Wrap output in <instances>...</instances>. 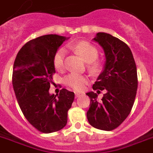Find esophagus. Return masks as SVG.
<instances>
[{
    "instance_id": "obj_1",
    "label": "esophagus",
    "mask_w": 153,
    "mask_h": 153,
    "mask_svg": "<svg viewBox=\"0 0 153 153\" xmlns=\"http://www.w3.org/2000/svg\"><path fill=\"white\" fill-rule=\"evenodd\" d=\"M82 94L81 93H78V92H76L75 93V97L76 98H79V96H81Z\"/></svg>"
}]
</instances>
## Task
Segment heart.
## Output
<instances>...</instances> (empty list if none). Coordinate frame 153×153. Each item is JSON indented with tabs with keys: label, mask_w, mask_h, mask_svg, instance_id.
Here are the masks:
<instances>
[{
	"label": "heart",
	"mask_w": 153,
	"mask_h": 153,
	"mask_svg": "<svg viewBox=\"0 0 153 153\" xmlns=\"http://www.w3.org/2000/svg\"><path fill=\"white\" fill-rule=\"evenodd\" d=\"M69 48L79 54L86 62H89L88 68L93 74H98L101 71L102 65L98 62L95 61L98 56V51L91 44L86 41H81L76 45H70ZM65 55L66 51L64 48L59 49L54 55V65L55 69L59 71H62L65 69ZM65 83L74 90L79 91L84 88L88 83V78L85 76L73 73L65 76Z\"/></svg>",
	"instance_id": "heart-1"
}]
</instances>
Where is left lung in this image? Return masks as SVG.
Listing matches in <instances>:
<instances>
[{
  "instance_id": "obj_1",
  "label": "left lung",
  "mask_w": 153,
  "mask_h": 153,
  "mask_svg": "<svg viewBox=\"0 0 153 153\" xmlns=\"http://www.w3.org/2000/svg\"><path fill=\"white\" fill-rule=\"evenodd\" d=\"M93 40L103 49L105 65L92 88L105 91L102 101L93 91L87 113L92 127L102 131L117 128L128 117L133 107L137 89V67L131 49L120 39L106 33H98Z\"/></svg>"
}]
</instances>
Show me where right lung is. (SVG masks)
<instances>
[{
    "label": "right lung",
    "instance_id": "add662e5",
    "mask_svg": "<svg viewBox=\"0 0 153 153\" xmlns=\"http://www.w3.org/2000/svg\"><path fill=\"white\" fill-rule=\"evenodd\" d=\"M69 37L48 34L30 40L20 49L13 65L12 84L19 107L26 120L43 133L62 129L74 92L65 88L58 97L49 93L55 72L54 55Z\"/></svg>",
    "mask_w": 153,
    "mask_h": 153
}]
</instances>
